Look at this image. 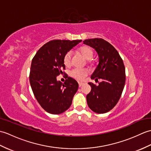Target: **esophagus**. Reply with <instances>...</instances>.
Returning <instances> with one entry per match:
<instances>
[{
  "mask_svg": "<svg viewBox=\"0 0 151 151\" xmlns=\"http://www.w3.org/2000/svg\"><path fill=\"white\" fill-rule=\"evenodd\" d=\"M84 84V83H82V82H78V86H79V87H81V86Z\"/></svg>",
  "mask_w": 151,
  "mask_h": 151,
  "instance_id": "obj_1",
  "label": "esophagus"
}]
</instances>
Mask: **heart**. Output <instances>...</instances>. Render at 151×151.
I'll use <instances>...</instances> for the list:
<instances>
[{"instance_id": "obj_1", "label": "heart", "mask_w": 151, "mask_h": 151, "mask_svg": "<svg viewBox=\"0 0 151 151\" xmlns=\"http://www.w3.org/2000/svg\"><path fill=\"white\" fill-rule=\"evenodd\" d=\"M79 52L84 56L86 60H90L93 56V51L89 46H83L79 49ZM71 62V52H68L63 58V63L65 66L68 67ZM70 76L78 81H83L86 76L88 75V70L86 69L75 68L70 73Z\"/></svg>"}]
</instances>
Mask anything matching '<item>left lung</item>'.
Instances as JSON below:
<instances>
[{
	"label": "left lung",
	"mask_w": 151,
	"mask_h": 151,
	"mask_svg": "<svg viewBox=\"0 0 151 151\" xmlns=\"http://www.w3.org/2000/svg\"><path fill=\"white\" fill-rule=\"evenodd\" d=\"M83 42L95 49L99 55V64L91 78L102 80L98 86L88 83L91 90L86 96L88 105L95 113H106L117 104L123 91L126 80L123 61L117 50L103 39L94 38Z\"/></svg>",
	"instance_id": "8db88e82"
}]
</instances>
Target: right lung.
Wrapping results in <instances>:
<instances>
[{
  "instance_id": "obj_1",
  "label": "right lung",
  "mask_w": 151,
  "mask_h": 151,
  "mask_svg": "<svg viewBox=\"0 0 151 151\" xmlns=\"http://www.w3.org/2000/svg\"><path fill=\"white\" fill-rule=\"evenodd\" d=\"M78 40H52L41 47L32 60L29 80L36 100L45 110L51 114H60L72 104L78 84L68 77L63 84L56 80L57 76L65 73L63 58L76 45Z\"/></svg>"
}]
</instances>
